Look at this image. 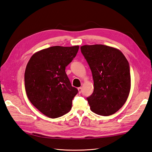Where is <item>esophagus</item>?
<instances>
[{
	"label": "esophagus",
	"instance_id": "obj_1",
	"mask_svg": "<svg viewBox=\"0 0 152 152\" xmlns=\"http://www.w3.org/2000/svg\"><path fill=\"white\" fill-rule=\"evenodd\" d=\"M78 93L80 94L82 92V87H78Z\"/></svg>",
	"mask_w": 152,
	"mask_h": 152
}]
</instances>
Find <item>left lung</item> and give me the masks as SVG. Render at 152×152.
<instances>
[{
    "instance_id": "1",
    "label": "left lung",
    "mask_w": 152,
    "mask_h": 152,
    "mask_svg": "<svg viewBox=\"0 0 152 152\" xmlns=\"http://www.w3.org/2000/svg\"><path fill=\"white\" fill-rule=\"evenodd\" d=\"M80 50L94 80V92L87 97L91 110L104 116L114 114L126 102L130 91L127 59L121 51L103 45H84Z\"/></svg>"
}]
</instances>
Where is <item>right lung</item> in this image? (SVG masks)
<instances>
[{"label": "right lung", "instance_id": "obj_1", "mask_svg": "<svg viewBox=\"0 0 152 152\" xmlns=\"http://www.w3.org/2000/svg\"><path fill=\"white\" fill-rule=\"evenodd\" d=\"M78 48V46L50 47L34 53L26 66L24 85L27 96L36 108L50 118L69 113L78 92L72 86L65 72Z\"/></svg>", "mask_w": 152, "mask_h": 152}]
</instances>
